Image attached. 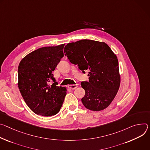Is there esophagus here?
I'll list each match as a JSON object with an SVG mask.
<instances>
[{
  "label": "esophagus",
  "instance_id": "esophagus-1",
  "mask_svg": "<svg viewBox=\"0 0 150 150\" xmlns=\"http://www.w3.org/2000/svg\"><path fill=\"white\" fill-rule=\"evenodd\" d=\"M77 87H78L77 84H76V85H70L68 86V88L70 89H74L77 88Z\"/></svg>",
  "mask_w": 150,
  "mask_h": 150
}]
</instances>
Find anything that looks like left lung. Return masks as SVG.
I'll list each match as a JSON object with an SVG mask.
<instances>
[{
    "label": "left lung",
    "mask_w": 150,
    "mask_h": 150,
    "mask_svg": "<svg viewBox=\"0 0 150 150\" xmlns=\"http://www.w3.org/2000/svg\"><path fill=\"white\" fill-rule=\"evenodd\" d=\"M64 51L70 62L77 65L83 73L89 71V81L81 83L85 91L83 104L92 111L106 108L120 83L118 59L111 48L104 42L84 39L68 43Z\"/></svg>",
    "instance_id": "8db88e82"
}]
</instances>
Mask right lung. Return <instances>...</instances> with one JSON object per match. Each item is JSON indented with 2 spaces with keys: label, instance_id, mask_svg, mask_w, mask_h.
I'll list each match as a JSON object with an SVG mask.
<instances>
[{
  "label": "right lung",
  "instance_id": "obj_1",
  "mask_svg": "<svg viewBox=\"0 0 150 150\" xmlns=\"http://www.w3.org/2000/svg\"><path fill=\"white\" fill-rule=\"evenodd\" d=\"M64 45L39 48L20 62L18 88L28 107L38 115H55L63 104L67 90L57 86L52 71L64 57ZM51 81L53 83L51 86L48 83Z\"/></svg>",
  "mask_w": 150,
  "mask_h": 150
}]
</instances>
